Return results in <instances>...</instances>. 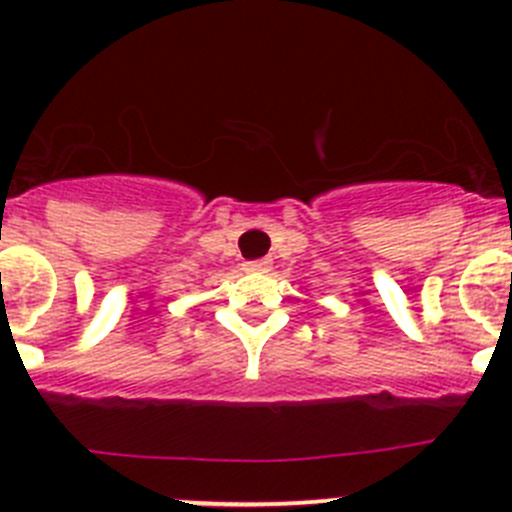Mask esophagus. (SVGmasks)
<instances>
[{"label": "esophagus", "instance_id": "obj_1", "mask_svg": "<svg viewBox=\"0 0 512 512\" xmlns=\"http://www.w3.org/2000/svg\"><path fill=\"white\" fill-rule=\"evenodd\" d=\"M243 269H246L248 274H264V271H269V261H246Z\"/></svg>", "mask_w": 512, "mask_h": 512}]
</instances>
